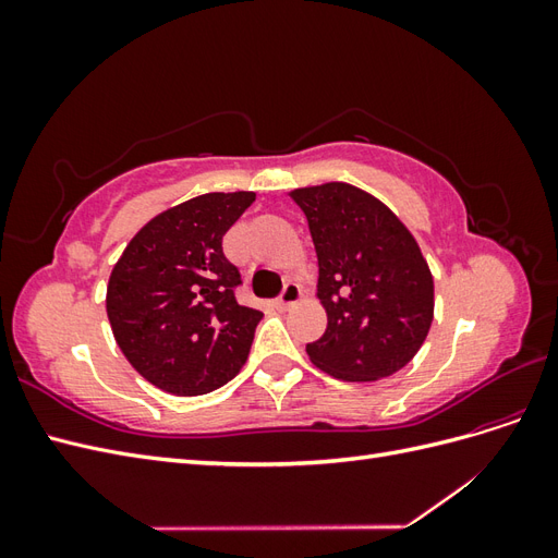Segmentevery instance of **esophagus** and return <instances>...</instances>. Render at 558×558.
Returning <instances> with one entry per match:
<instances>
[{"mask_svg":"<svg viewBox=\"0 0 558 558\" xmlns=\"http://www.w3.org/2000/svg\"><path fill=\"white\" fill-rule=\"evenodd\" d=\"M300 286L298 283H293V281H289L283 286V291L279 293V298H277V307H281V310H286V307H291V305H295V302L300 300Z\"/></svg>","mask_w":558,"mask_h":558,"instance_id":"1","label":"esophagus"}]
</instances>
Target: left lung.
<instances>
[{
	"label": "left lung",
	"instance_id": "1",
	"mask_svg": "<svg viewBox=\"0 0 558 558\" xmlns=\"http://www.w3.org/2000/svg\"><path fill=\"white\" fill-rule=\"evenodd\" d=\"M318 258V300L328 328L307 353L347 381L391 377L424 344L433 324V277L396 214L349 183L298 189Z\"/></svg>",
	"mask_w": 558,
	"mask_h": 558
}]
</instances>
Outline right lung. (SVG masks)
Here are the masks:
<instances>
[{
	"instance_id": "obj_1",
	"label": "right lung",
	"mask_w": 558,
	"mask_h": 558,
	"mask_svg": "<svg viewBox=\"0 0 558 558\" xmlns=\"http://www.w3.org/2000/svg\"><path fill=\"white\" fill-rule=\"evenodd\" d=\"M256 195L207 193L167 209L116 263L107 314L137 373L174 396H202L240 373L263 312L238 302L242 275L223 234Z\"/></svg>"
}]
</instances>
